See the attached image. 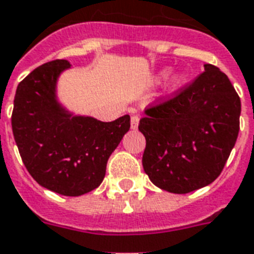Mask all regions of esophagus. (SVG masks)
<instances>
[{
    "instance_id": "34e87169",
    "label": "esophagus",
    "mask_w": 254,
    "mask_h": 254,
    "mask_svg": "<svg viewBox=\"0 0 254 254\" xmlns=\"http://www.w3.org/2000/svg\"><path fill=\"white\" fill-rule=\"evenodd\" d=\"M139 120H140V116L136 115V114H135V115L131 116V128H132V129H136V128H138Z\"/></svg>"
}]
</instances>
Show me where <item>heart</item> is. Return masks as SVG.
<instances>
[{
	"instance_id": "1",
	"label": "heart",
	"mask_w": 254,
	"mask_h": 254,
	"mask_svg": "<svg viewBox=\"0 0 254 254\" xmlns=\"http://www.w3.org/2000/svg\"><path fill=\"white\" fill-rule=\"evenodd\" d=\"M179 83H181V79H177V80H175V84H179Z\"/></svg>"
}]
</instances>
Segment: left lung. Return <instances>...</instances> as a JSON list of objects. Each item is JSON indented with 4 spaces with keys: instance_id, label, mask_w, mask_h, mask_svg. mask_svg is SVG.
<instances>
[{
    "instance_id": "obj_1",
    "label": "left lung",
    "mask_w": 254,
    "mask_h": 254,
    "mask_svg": "<svg viewBox=\"0 0 254 254\" xmlns=\"http://www.w3.org/2000/svg\"><path fill=\"white\" fill-rule=\"evenodd\" d=\"M146 108L139 131L146 138L142 163L152 184L186 194L207 186L224 170L240 131L241 100L224 72L205 70Z\"/></svg>"
}]
</instances>
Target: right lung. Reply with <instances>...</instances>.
<instances>
[{
	"label": "right lung",
	"instance_id": "right-lung-1",
	"mask_svg": "<svg viewBox=\"0 0 254 254\" xmlns=\"http://www.w3.org/2000/svg\"><path fill=\"white\" fill-rule=\"evenodd\" d=\"M66 68V60L45 63L18 84L11 129L34 181L62 195L77 197L102 184L107 161L131 123L129 115L106 123L66 114L55 98L56 80Z\"/></svg>",
	"mask_w": 254,
	"mask_h": 254
}]
</instances>
